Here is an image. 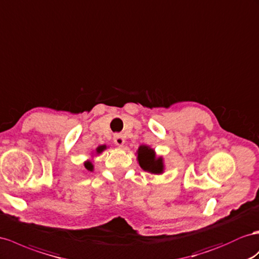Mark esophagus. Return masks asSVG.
<instances>
[{
    "mask_svg": "<svg viewBox=\"0 0 259 259\" xmlns=\"http://www.w3.org/2000/svg\"><path fill=\"white\" fill-rule=\"evenodd\" d=\"M114 142L118 147H122L123 143H124V138L122 135L120 134H115L114 135Z\"/></svg>",
    "mask_w": 259,
    "mask_h": 259,
    "instance_id": "obj_1",
    "label": "esophagus"
}]
</instances>
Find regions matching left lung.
<instances>
[{"instance_id": "8db88e82", "label": "left lung", "mask_w": 259, "mask_h": 259, "mask_svg": "<svg viewBox=\"0 0 259 259\" xmlns=\"http://www.w3.org/2000/svg\"><path fill=\"white\" fill-rule=\"evenodd\" d=\"M138 162L141 168L151 174L160 175L164 170V163L162 157H156L155 152L148 145H140L138 149Z\"/></svg>"}]
</instances>
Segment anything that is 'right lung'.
Here are the masks:
<instances>
[{"label":"right lung","mask_w":259,"mask_h":259,"mask_svg":"<svg viewBox=\"0 0 259 259\" xmlns=\"http://www.w3.org/2000/svg\"><path fill=\"white\" fill-rule=\"evenodd\" d=\"M106 149V145H101V147H98L97 149H96V154H99V153H102V152L104 151ZM84 166H85V168L88 169V170H93L94 169V165H93V163L91 162V161H86L85 163H84Z\"/></svg>","instance_id":"1"}]
</instances>
